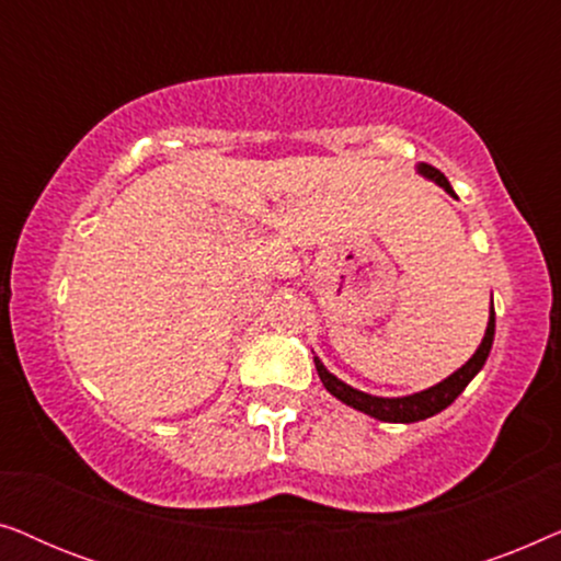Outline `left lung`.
<instances>
[{"label": "left lung", "instance_id": "8db88e82", "mask_svg": "<svg viewBox=\"0 0 561 561\" xmlns=\"http://www.w3.org/2000/svg\"><path fill=\"white\" fill-rule=\"evenodd\" d=\"M416 171L424 175V179L434 181L436 186H442L449 196H455L447 175H444L442 171H436V168L426 165V163H419ZM493 336H495V309H493V301H490L488 329H485V336H482L480 347L474 350V355L467 359L459 370L451 373L449 378L436 382V386L421 390V393H411V396H401V398L370 396V393H363V390L347 386V382L336 378L334 373H329L324 363H321L317 355H313V365H317V373H319L321 382H324V388L336 398V401L347 403V405H352V409L363 411V413H367V416H373L378 421H388V424H413V421H424L428 416H436V413L455 403V398L462 393L467 386H470V380L482 370V365H485L490 347H493Z\"/></svg>", "mask_w": 561, "mask_h": 561}]
</instances>
